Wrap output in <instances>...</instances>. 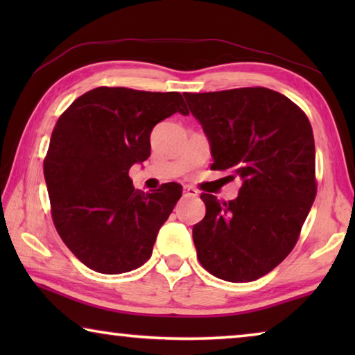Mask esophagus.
I'll return each mask as SVG.
<instances>
[{"mask_svg":"<svg viewBox=\"0 0 355 355\" xmlns=\"http://www.w3.org/2000/svg\"><path fill=\"white\" fill-rule=\"evenodd\" d=\"M183 196H184V197H197V196H199V191L192 188V186H184Z\"/></svg>","mask_w":355,"mask_h":355,"instance_id":"34e87169","label":"esophagus"}]
</instances>
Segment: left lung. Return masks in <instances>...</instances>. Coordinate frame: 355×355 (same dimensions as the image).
<instances>
[{
	"mask_svg": "<svg viewBox=\"0 0 355 355\" xmlns=\"http://www.w3.org/2000/svg\"><path fill=\"white\" fill-rule=\"evenodd\" d=\"M183 97L202 125L213 171L241 178L235 200L202 194L205 218L192 228L197 258L214 277L252 282L297 243L316 197L315 139L307 116L266 87Z\"/></svg>",
	"mask_w": 355,
	"mask_h": 355,
	"instance_id": "left-lung-1",
	"label": "left lung"
}]
</instances>
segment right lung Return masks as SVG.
<instances>
[{"label":"right lung","instance_id":"1","mask_svg":"<svg viewBox=\"0 0 355 355\" xmlns=\"http://www.w3.org/2000/svg\"><path fill=\"white\" fill-rule=\"evenodd\" d=\"M180 112L182 94L97 87L78 97L56 122L44 161L55 227L65 245L101 274L133 271L152 255L182 186L135 189L133 164L150 156L156 123Z\"/></svg>","mask_w":355,"mask_h":355}]
</instances>
